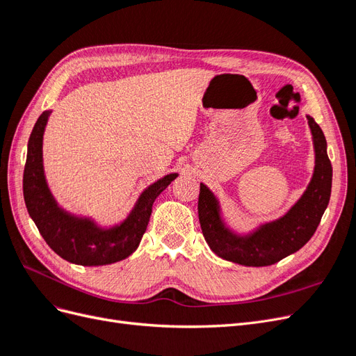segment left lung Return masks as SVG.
I'll return each instance as SVG.
<instances>
[{"instance_id": "left-lung-1", "label": "left lung", "mask_w": 356, "mask_h": 356, "mask_svg": "<svg viewBox=\"0 0 356 356\" xmlns=\"http://www.w3.org/2000/svg\"><path fill=\"white\" fill-rule=\"evenodd\" d=\"M306 117L315 148L314 175L301 197L281 218L264 222L248 234L234 233L221 217L218 199L200 182L197 211L202 233L211 250L224 260L250 267L270 266L297 252L316 232L330 202L332 168L324 132L314 117Z\"/></svg>"}]
</instances>
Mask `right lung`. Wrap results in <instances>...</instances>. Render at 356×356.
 Masks as SVG:
<instances>
[{
    "instance_id": "add662e5",
    "label": "right lung",
    "mask_w": 356,
    "mask_h": 356,
    "mask_svg": "<svg viewBox=\"0 0 356 356\" xmlns=\"http://www.w3.org/2000/svg\"><path fill=\"white\" fill-rule=\"evenodd\" d=\"M51 111H44L32 129L24 170V197L29 217L47 245L63 260L80 266H105L124 260L141 242L153 203L178 174H169L148 186L127 218L113 227L62 209L47 186L42 166V135Z\"/></svg>"
}]
</instances>
